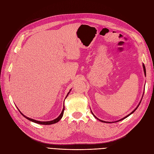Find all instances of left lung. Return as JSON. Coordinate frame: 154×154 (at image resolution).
Wrapping results in <instances>:
<instances>
[{
  "label": "left lung",
  "mask_w": 154,
  "mask_h": 154,
  "mask_svg": "<svg viewBox=\"0 0 154 154\" xmlns=\"http://www.w3.org/2000/svg\"><path fill=\"white\" fill-rule=\"evenodd\" d=\"M143 71H144V75H145V76H146V69H145V66H144V63H143ZM142 98H143V97H142ZM142 98H141V100H142ZM141 100L140 101V102H139V103L138 104V105L137 106V107H136V109H135L131 113H130L129 114H128L127 116H125V117H124L123 118H122V119H119V120H118V121H116V122H120V121H122V120H123V119H125V118H127V117H128V116H130V115H131L132 113H134V112L135 111H136V109H137V107L139 106V105H140V103H141ZM91 113L92 114V115L93 116H94V117H95V118H96L97 119H98L99 121H100V122H103V123H114V122H105V121H102V120H101V119H98V118H96V116L94 115V114H93L92 113V112L91 111Z\"/></svg>",
  "instance_id": "left-lung-1"
}]
</instances>
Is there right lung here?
Returning a JSON list of instances; mask_svg holds the SVG:
<instances>
[{
	"mask_svg": "<svg viewBox=\"0 0 154 154\" xmlns=\"http://www.w3.org/2000/svg\"><path fill=\"white\" fill-rule=\"evenodd\" d=\"M71 91V89L69 91V92H68V94H67V96H66V97H67V96H68V94H69L70 93V91ZM64 110H65V107L63 106V110H62V112H61V114H60V116H58V117L57 118H56V119H53V121H49V122H40V121H36V120H35V119H31V118H28V117H27V116H26L25 115H24L19 110V112H20V114L24 116V118H26L27 119H28V120H29V121H31V122H34V123H38V124H40V125H52V124H54V123H57V122H58L59 121L62 119V116H63V112H64Z\"/></svg>",
	"mask_w": 154,
	"mask_h": 154,
	"instance_id": "1",
	"label": "right lung"
}]
</instances>
